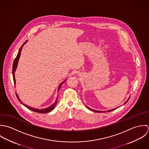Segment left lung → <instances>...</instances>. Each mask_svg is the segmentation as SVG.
<instances>
[{"label": "left lung", "instance_id": "left-lung-1", "mask_svg": "<svg viewBox=\"0 0 149 149\" xmlns=\"http://www.w3.org/2000/svg\"><path fill=\"white\" fill-rule=\"evenodd\" d=\"M129 100V99L126 101V102H128V101ZM125 102V103H126ZM125 103H124V104H125ZM86 107L88 108V109H89L90 110H91V111H93V112H98V113H101V112H111V111H114V110H115L116 109H117V108H115V109H111V110H109V111H95V110H93V109H91V108H90L89 107H88L87 106H86Z\"/></svg>", "mask_w": 149, "mask_h": 149}]
</instances>
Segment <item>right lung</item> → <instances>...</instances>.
Wrapping results in <instances>:
<instances>
[{"mask_svg":"<svg viewBox=\"0 0 149 149\" xmlns=\"http://www.w3.org/2000/svg\"><path fill=\"white\" fill-rule=\"evenodd\" d=\"M25 43H26V42H25L23 44V45H22L21 47L19 48V52H18V54H17V57L15 58V59H14V63H13V80H14V84H15V76H14L15 71V70H16V68H17V65H18V60L19 59L20 55H21V52L22 47H23ZM63 83H61V84L60 85L59 87V89H58L59 90L60 89L61 86V84H62ZM15 94H16V96H17L18 100H19V102H21V101L20 99L19 98V97H18V94H17V93H15ZM57 102H58V101H57V100H56V101L55 102V103H54V104H52L51 106H50L49 107H48V108H47L43 109H37L32 108L29 107H28V106H26V105H25V106L26 108H28L29 109H30V110L33 111V112H37V113H48V112H51V111H52V110L54 109V108L55 107V106L56 105Z\"/></svg>","mask_w":149,"mask_h":149,"instance_id":"obj_1","label":"right lung"}]
</instances>
